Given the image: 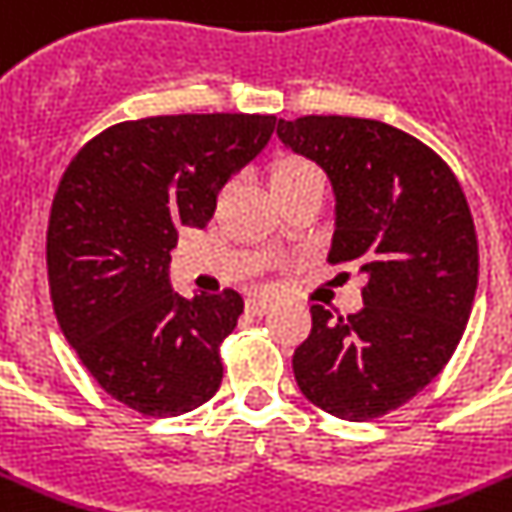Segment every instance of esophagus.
Returning <instances> with one entry per match:
<instances>
[{"label": "esophagus", "mask_w": 512, "mask_h": 512, "mask_svg": "<svg viewBox=\"0 0 512 512\" xmlns=\"http://www.w3.org/2000/svg\"><path fill=\"white\" fill-rule=\"evenodd\" d=\"M273 304L268 299H260V296H249L247 299V312L249 315H265Z\"/></svg>", "instance_id": "1"}]
</instances>
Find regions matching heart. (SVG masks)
<instances>
[{"label":"heart","instance_id":"heart-1","mask_svg":"<svg viewBox=\"0 0 512 512\" xmlns=\"http://www.w3.org/2000/svg\"><path fill=\"white\" fill-rule=\"evenodd\" d=\"M325 184V176L317 169L312 161L304 158H289V161L278 163L273 171V190H283V187H296V184Z\"/></svg>","mask_w":512,"mask_h":512}]
</instances>
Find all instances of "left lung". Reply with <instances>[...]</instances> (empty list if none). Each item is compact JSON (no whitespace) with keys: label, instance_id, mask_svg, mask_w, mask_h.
Segmentation results:
<instances>
[{"label":"left lung","instance_id":"obj_1","mask_svg":"<svg viewBox=\"0 0 512 512\" xmlns=\"http://www.w3.org/2000/svg\"><path fill=\"white\" fill-rule=\"evenodd\" d=\"M278 137L333 184L328 260L367 276L356 315L312 304L296 385L322 411L369 422L427 388L461 343L479 281L474 218L448 163L398 127L299 117L278 119Z\"/></svg>","mask_w":512,"mask_h":512}]
</instances>
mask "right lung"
I'll return each instance as SVG.
<instances>
[{
	"instance_id": "1",
	"label": "right lung",
	"mask_w": 512,
	"mask_h": 512,
	"mask_svg": "<svg viewBox=\"0 0 512 512\" xmlns=\"http://www.w3.org/2000/svg\"><path fill=\"white\" fill-rule=\"evenodd\" d=\"M276 117L176 114L114 124L80 148L51 203L46 268L64 338L111 398L145 416L203 406L223 380L234 289H171L182 226L205 229L231 174L268 145Z\"/></svg>"
}]
</instances>
